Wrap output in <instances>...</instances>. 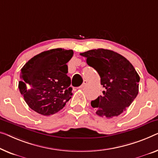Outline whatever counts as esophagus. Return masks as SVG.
Segmentation results:
<instances>
[{"label":"esophagus","mask_w":158,"mask_h":158,"mask_svg":"<svg viewBox=\"0 0 158 158\" xmlns=\"http://www.w3.org/2000/svg\"><path fill=\"white\" fill-rule=\"evenodd\" d=\"M86 84H87V81H86V80H84V82H83V84H82L79 87V89H82L84 88V87H85V86H86Z\"/></svg>","instance_id":"1"}]
</instances>
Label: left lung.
<instances>
[{"instance_id": "8db88e82", "label": "left lung", "mask_w": 158, "mask_h": 158, "mask_svg": "<svg viewBox=\"0 0 158 158\" xmlns=\"http://www.w3.org/2000/svg\"><path fill=\"white\" fill-rule=\"evenodd\" d=\"M80 55L97 71L104 88L102 95L91 102L96 114L107 118L119 116L138 94L140 77L135 68L123 56L109 49H91Z\"/></svg>"}]
</instances>
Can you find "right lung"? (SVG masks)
I'll list each match as a JSON object with an SVG mask.
<instances>
[{
  "label": "right lung",
  "instance_id": "1",
  "mask_svg": "<svg viewBox=\"0 0 158 158\" xmlns=\"http://www.w3.org/2000/svg\"><path fill=\"white\" fill-rule=\"evenodd\" d=\"M73 50L52 49L35 55L21 69L18 88L30 109L43 116L62 109L72 96L67 63Z\"/></svg>",
  "mask_w": 158,
  "mask_h": 158
}]
</instances>
